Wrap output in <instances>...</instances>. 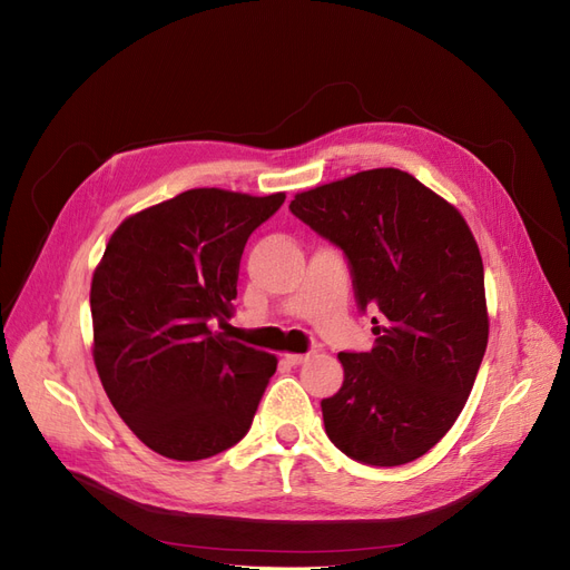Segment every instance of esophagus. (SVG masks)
Returning <instances> with one entry per match:
<instances>
[{"label": "esophagus", "instance_id": "esophagus-1", "mask_svg": "<svg viewBox=\"0 0 570 570\" xmlns=\"http://www.w3.org/2000/svg\"><path fill=\"white\" fill-rule=\"evenodd\" d=\"M284 360L291 364V366H298V364H303V362H307L309 360V355H298V353H288V355H284Z\"/></svg>", "mask_w": 570, "mask_h": 570}]
</instances>
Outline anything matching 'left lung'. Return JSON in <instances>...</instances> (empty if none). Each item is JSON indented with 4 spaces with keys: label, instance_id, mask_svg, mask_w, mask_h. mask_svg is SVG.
I'll return each instance as SVG.
<instances>
[{
    "label": "left lung",
    "instance_id": "left-lung-1",
    "mask_svg": "<svg viewBox=\"0 0 570 570\" xmlns=\"http://www.w3.org/2000/svg\"><path fill=\"white\" fill-rule=\"evenodd\" d=\"M288 208L345 253L360 309H379L372 351L338 355L326 435L357 462L407 464L452 429L485 355L479 244L462 213L397 168L328 181Z\"/></svg>",
    "mask_w": 570,
    "mask_h": 570
}]
</instances>
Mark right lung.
Wrapping results in <instances>:
<instances>
[{
	"mask_svg": "<svg viewBox=\"0 0 570 570\" xmlns=\"http://www.w3.org/2000/svg\"><path fill=\"white\" fill-rule=\"evenodd\" d=\"M286 194L189 189L122 219L89 288L97 372L154 452L198 462L242 440L277 357L215 326L234 315L248 236Z\"/></svg>",
	"mask_w": 570,
	"mask_h": 570,
	"instance_id": "add662e5",
	"label": "right lung"
}]
</instances>
